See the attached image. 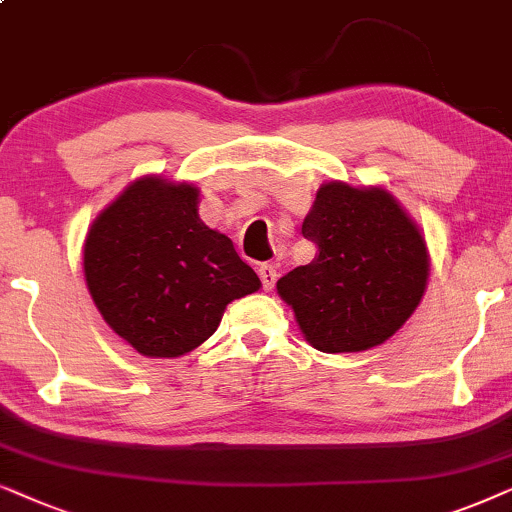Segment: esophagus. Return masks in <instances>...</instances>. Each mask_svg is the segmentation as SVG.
I'll list each match as a JSON object with an SVG mask.
<instances>
[{
	"label": "esophagus",
	"instance_id": "esophagus-1",
	"mask_svg": "<svg viewBox=\"0 0 512 512\" xmlns=\"http://www.w3.org/2000/svg\"><path fill=\"white\" fill-rule=\"evenodd\" d=\"M257 274H260V281H262V288L267 290V292H271L274 290V285H276V278H278V271H276V267L274 264H260V269H257Z\"/></svg>",
	"mask_w": 512,
	"mask_h": 512
}]
</instances>
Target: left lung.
I'll return each instance as SVG.
<instances>
[{
    "label": "left lung",
    "mask_w": 512,
    "mask_h": 512,
    "mask_svg": "<svg viewBox=\"0 0 512 512\" xmlns=\"http://www.w3.org/2000/svg\"><path fill=\"white\" fill-rule=\"evenodd\" d=\"M302 234L318 245L316 260L285 274L276 290L313 349H372L421 304L431 271L426 238L384 187L325 182Z\"/></svg>",
    "instance_id": "1"
}]
</instances>
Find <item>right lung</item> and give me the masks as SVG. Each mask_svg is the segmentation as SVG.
<instances>
[{"label":"right lung","mask_w":512,"mask_h":512,"mask_svg":"<svg viewBox=\"0 0 512 512\" xmlns=\"http://www.w3.org/2000/svg\"><path fill=\"white\" fill-rule=\"evenodd\" d=\"M194 182L142 175L95 217L84 278L112 332L147 358H180L213 335L227 304L262 288L229 236L199 217Z\"/></svg>","instance_id":"add662e5"}]
</instances>
